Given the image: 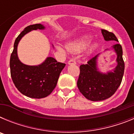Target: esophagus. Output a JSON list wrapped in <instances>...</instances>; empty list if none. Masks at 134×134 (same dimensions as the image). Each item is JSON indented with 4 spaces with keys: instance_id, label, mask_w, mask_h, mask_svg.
<instances>
[{
    "instance_id": "34e87169",
    "label": "esophagus",
    "mask_w": 134,
    "mask_h": 134,
    "mask_svg": "<svg viewBox=\"0 0 134 134\" xmlns=\"http://www.w3.org/2000/svg\"><path fill=\"white\" fill-rule=\"evenodd\" d=\"M68 64H76V62L75 60H70L69 61H68Z\"/></svg>"
}]
</instances>
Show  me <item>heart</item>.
<instances>
[{
	"label": "heart",
	"mask_w": 134,
	"mask_h": 134,
	"mask_svg": "<svg viewBox=\"0 0 134 134\" xmlns=\"http://www.w3.org/2000/svg\"><path fill=\"white\" fill-rule=\"evenodd\" d=\"M90 41H91V39L88 37H82L81 39L76 41H74L72 43H69L68 46V48L70 51L71 52H79L82 49H85L86 48V46L89 44ZM97 47V45L94 44L92 46L91 49H94ZM58 49L60 50H63V49L60 47H59Z\"/></svg>",
	"instance_id": "heart-1"
}]
</instances>
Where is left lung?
Returning a JSON list of instances; mask_svg holds the SVG:
<instances>
[{"label":"left lung","instance_id":"1","mask_svg":"<svg viewBox=\"0 0 134 134\" xmlns=\"http://www.w3.org/2000/svg\"><path fill=\"white\" fill-rule=\"evenodd\" d=\"M101 33L106 41H118L112 32L101 29ZM113 48L118 55V65L113 72L103 74L98 71L97 60L99 54L90 59L87 64L80 66V74L77 81L78 88L80 93L88 100L99 101L111 97L121 83L125 68L122 47L119 43H117L113 46Z\"/></svg>","mask_w":134,"mask_h":134}]
</instances>
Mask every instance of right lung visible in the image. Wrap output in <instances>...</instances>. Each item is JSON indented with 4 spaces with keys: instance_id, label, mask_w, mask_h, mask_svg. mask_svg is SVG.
Returning <instances> with one entry per match:
<instances>
[{
    "instance_id": "obj_1",
    "label": "right lung",
    "mask_w": 134,
    "mask_h": 134,
    "mask_svg": "<svg viewBox=\"0 0 134 134\" xmlns=\"http://www.w3.org/2000/svg\"><path fill=\"white\" fill-rule=\"evenodd\" d=\"M44 28L41 24L25 27L15 40L10 58V76L14 85L22 94L34 99H41L51 94L56 86L60 72L66 66L52 57L38 66L25 65L19 60L17 46L22 37L32 30Z\"/></svg>"
}]
</instances>
